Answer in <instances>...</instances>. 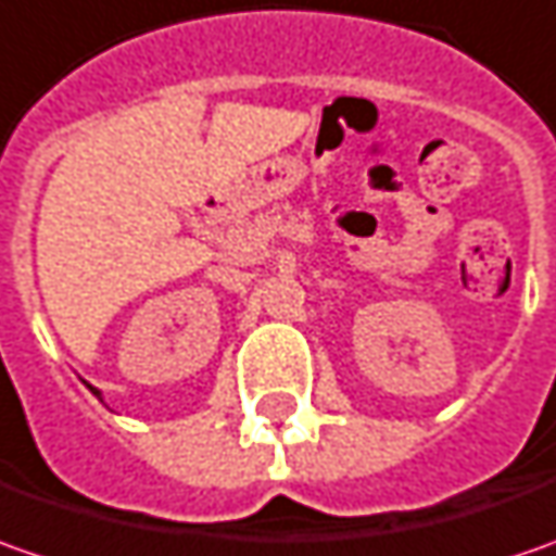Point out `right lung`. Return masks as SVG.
I'll return each instance as SVG.
<instances>
[{
	"label": "right lung",
	"instance_id": "add662e5",
	"mask_svg": "<svg viewBox=\"0 0 556 556\" xmlns=\"http://www.w3.org/2000/svg\"><path fill=\"white\" fill-rule=\"evenodd\" d=\"M86 389H89V392H92V395H96V399L102 401V392H99V389H96V386H89V382H86Z\"/></svg>",
	"mask_w": 556,
	"mask_h": 556
}]
</instances>
